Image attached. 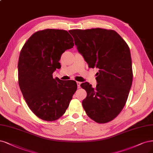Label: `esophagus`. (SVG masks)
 <instances>
[{
  "label": "esophagus",
  "instance_id": "esophagus-1",
  "mask_svg": "<svg viewBox=\"0 0 153 153\" xmlns=\"http://www.w3.org/2000/svg\"><path fill=\"white\" fill-rule=\"evenodd\" d=\"M76 84H77L78 88H80V85H81V82H76Z\"/></svg>",
  "mask_w": 153,
  "mask_h": 153
}]
</instances>
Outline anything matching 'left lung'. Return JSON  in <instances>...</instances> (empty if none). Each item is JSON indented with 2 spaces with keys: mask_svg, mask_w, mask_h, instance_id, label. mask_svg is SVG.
Returning <instances> with one entry per match:
<instances>
[{
  "mask_svg": "<svg viewBox=\"0 0 153 153\" xmlns=\"http://www.w3.org/2000/svg\"><path fill=\"white\" fill-rule=\"evenodd\" d=\"M69 32L88 67L99 69L96 88L88 82L81 84L87 94L82 101L83 109L96 122H109L122 111L132 83L129 47L112 30L97 28Z\"/></svg>",
  "mask_w": 153,
  "mask_h": 153,
  "instance_id": "obj_1",
  "label": "left lung"
}]
</instances>
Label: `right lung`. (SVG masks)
I'll list each match as a JSON object with an SVG mask.
<instances>
[{"label":"right lung","mask_w":153,"mask_h":153,"mask_svg":"<svg viewBox=\"0 0 153 153\" xmlns=\"http://www.w3.org/2000/svg\"><path fill=\"white\" fill-rule=\"evenodd\" d=\"M74 46L66 30L36 31L26 42L18 61V82L23 97L37 117L54 121L65 114L77 89L75 81L53 78L65 51Z\"/></svg>","instance_id":"1"}]
</instances>
